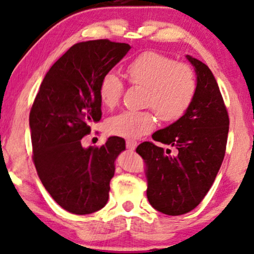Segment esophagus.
<instances>
[{
  "instance_id": "obj_1",
  "label": "esophagus",
  "mask_w": 254,
  "mask_h": 254,
  "mask_svg": "<svg viewBox=\"0 0 254 254\" xmlns=\"http://www.w3.org/2000/svg\"><path fill=\"white\" fill-rule=\"evenodd\" d=\"M138 146V142L135 141V140H130V139H128V140H127V149H131V151H133V149H135V147H137Z\"/></svg>"
}]
</instances>
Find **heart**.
Instances as JSON below:
<instances>
[{"mask_svg": "<svg viewBox=\"0 0 254 254\" xmlns=\"http://www.w3.org/2000/svg\"><path fill=\"white\" fill-rule=\"evenodd\" d=\"M128 83L145 87L144 106L151 107L163 122L181 119L190 108L198 90L195 72L190 64L176 62L173 57L158 52H144L126 67ZM124 85L115 72L109 71L101 78L99 98L107 108L120 102ZM152 110L123 112L107 122V130L114 135L137 138L155 127Z\"/></svg>", "mask_w": 254, "mask_h": 254, "instance_id": "1", "label": "heart"}]
</instances>
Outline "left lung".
<instances>
[{
	"label": "left lung",
	"mask_w": 254,
	"mask_h": 254,
	"mask_svg": "<svg viewBox=\"0 0 254 254\" xmlns=\"http://www.w3.org/2000/svg\"><path fill=\"white\" fill-rule=\"evenodd\" d=\"M198 90L188 112L180 120L153 133L155 141L171 145L169 155L152 141H144L137 153L145 160L147 198L156 210L182 215L194 209L212 188L224 159L229 115L219 85L205 63L191 56Z\"/></svg>",
	"instance_id": "1"
}]
</instances>
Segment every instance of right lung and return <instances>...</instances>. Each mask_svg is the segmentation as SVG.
Wrapping results in <instances>:
<instances>
[{
  "instance_id": "1",
  "label": "right lung",
  "mask_w": 254,
  "mask_h": 254,
  "mask_svg": "<svg viewBox=\"0 0 254 254\" xmlns=\"http://www.w3.org/2000/svg\"><path fill=\"white\" fill-rule=\"evenodd\" d=\"M108 39L78 42L46 74L30 112L32 159L52 198L76 215L101 209L126 140L110 137L84 148L90 123L101 120L99 85L130 49Z\"/></svg>"
}]
</instances>
